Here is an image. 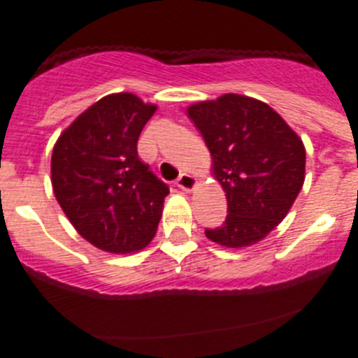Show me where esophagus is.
<instances>
[{
  "instance_id": "1",
  "label": "esophagus",
  "mask_w": 358,
  "mask_h": 358,
  "mask_svg": "<svg viewBox=\"0 0 358 358\" xmlns=\"http://www.w3.org/2000/svg\"><path fill=\"white\" fill-rule=\"evenodd\" d=\"M177 188H181L182 192H194L195 186H197V179L194 176H189V173H181V176L177 177L176 181Z\"/></svg>"
}]
</instances>
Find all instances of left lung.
<instances>
[{
    "instance_id": "left-lung-1",
    "label": "left lung",
    "mask_w": 358,
    "mask_h": 358,
    "mask_svg": "<svg viewBox=\"0 0 358 358\" xmlns=\"http://www.w3.org/2000/svg\"><path fill=\"white\" fill-rule=\"evenodd\" d=\"M211 156V176L222 186L227 217L206 229L227 249L255 245L287 217L305 182L301 138L265 102L226 93L186 109Z\"/></svg>"
}]
</instances>
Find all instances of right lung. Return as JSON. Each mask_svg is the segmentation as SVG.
Segmentation results:
<instances>
[{"mask_svg": "<svg viewBox=\"0 0 358 358\" xmlns=\"http://www.w3.org/2000/svg\"><path fill=\"white\" fill-rule=\"evenodd\" d=\"M157 110L132 93H113L78 115L52 152L57 202L94 248L115 255L147 248L169 186L138 157V138Z\"/></svg>", "mask_w": 358, "mask_h": 358, "instance_id": "obj_1", "label": "right lung"}]
</instances>
